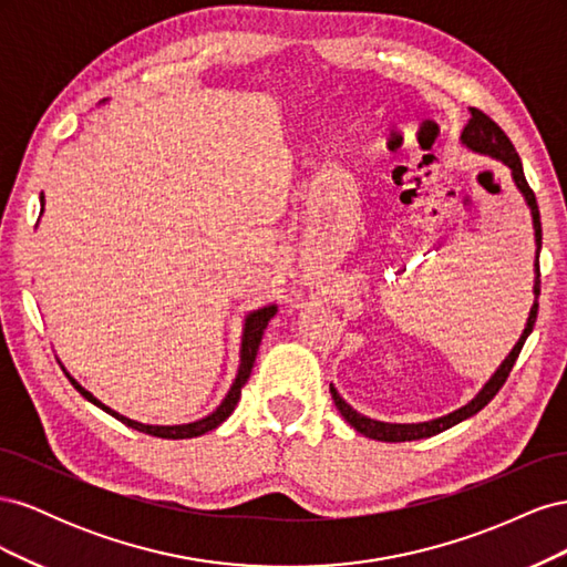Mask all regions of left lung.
<instances>
[{"mask_svg":"<svg viewBox=\"0 0 567 567\" xmlns=\"http://www.w3.org/2000/svg\"><path fill=\"white\" fill-rule=\"evenodd\" d=\"M461 144L471 148L473 153H480V156H489L494 161L504 163L508 169H511V177L513 182H516V188L523 194L527 208H529V215H532V229H535V286H532V293H535V302H532L529 307V315H527V323L525 329L518 338L516 346H513V350L508 352V357L502 362V367L494 371L492 379L483 385V390H480L475 398L463 404L461 409L452 411V414L447 416H440V419H433V421H423V423H385V421H375V419H369L364 414H359L357 409H352L346 400L340 398L338 390L331 385V398L338 406V411L342 414V419H346L357 433H362L364 437H371V440H379V442H409V440H423V437H431V435H437L442 431H447V427L466 421L471 416H475L480 409H483L485 404L492 402V398L496 392L502 390V385L506 383L508 373L513 369V364H516V359L525 346L527 336L532 333V326H535L537 321V298H539V250H542V221H539V208H537V198L535 194H532V188L525 179V173H523V163H520V156L516 153V148H513L511 140L504 134V130L494 123L492 117H487L483 111L477 109H471V120L468 125L463 127L461 132Z\"/></svg>","mask_w":567,"mask_h":567,"instance_id":"obj_1","label":"left lung"}]
</instances>
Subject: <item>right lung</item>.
<instances>
[{
    "instance_id": "obj_1",
    "label": "right lung",
    "mask_w": 567,
    "mask_h": 567,
    "mask_svg": "<svg viewBox=\"0 0 567 567\" xmlns=\"http://www.w3.org/2000/svg\"><path fill=\"white\" fill-rule=\"evenodd\" d=\"M40 205H42L40 213H44V196H40ZM274 315H277V305H265V307H260V310H252V312L246 315V319H244V333H241V352H238V354H241V364H238L236 379H234L229 392L225 394V400L219 402V406L213 411V414L203 416V419H198V421H192V423H179V425H148V423H140V421H134V419H127V416H123V414H117L115 409L106 406L101 400H96L87 388H82V385L73 379V375L65 371V367H63L61 362H59V364H61V369L65 371V375H68V379H71V383L75 385V390L82 394L84 400L92 402V404L99 406V409H104L106 414H111V416L117 419V421H123L127 427H134V431L153 435V437H163V440L198 437V435H205V433L215 431L217 425H221V423H225V421L231 416V411L236 409L238 400H241V388H244V385L248 383V379H250L255 357H257V350H260V342H262V333H265L267 323H269V319H271Z\"/></svg>"
}]
</instances>
